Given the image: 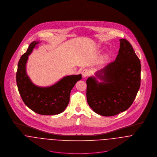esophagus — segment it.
I'll return each instance as SVG.
<instances>
[{
  "instance_id": "esophagus-1",
  "label": "esophagus",
  "mask_w": 157,
  "mask_h": 157,
  "mask_svg": "<svg viewBox=\"0 0 157 157\" xmlns=\"http://www.w3.org/2000/svg\"><path fill=\"white\" fill-rule=\"evenodd\" d=\"M90 71H89L88 69H85L83 70V71H82V75H83V77L84 78L87 77L88 76L90 75Z\"/></svg>"
}]
</instances>
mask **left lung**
<instances>
[{"label": "left lung", "mask_w": 157, "mask_h": 157, "mask_svg": "<svg viewBox=\"0 0 157 157\" xmlns=\"http://www.w3.org/2000/svg\"><path fill=\"white\" fill-rule=\"evenodd\" d=\"M120 42L115 60L97 71L86 80L87 101L92 109L105 117L126 111L132 104L140 89L141 63L131 44Z\"/></svg>", "instance_id": "1"}]
</instances>
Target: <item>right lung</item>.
<instances>
[{"instance_id": "1", "label": "right lung", "mask_w": 157, "mask_h": 157, "mask_svg": "<svg viewBox=\"0 0 157 157\" xmlns=\"http://www.w3.org/2000/svg\"><path fill=\"white\" fill-rule=\"evenodd\" d=\"M38 44V41L33 42L19 61L16 73L18 90L24 103L34 112L45 115L59 114L67 107L71 91L82 79V75H67L51 86L35 85L26 74V64L28 56Z\"/></svg>"}]
</instances>
